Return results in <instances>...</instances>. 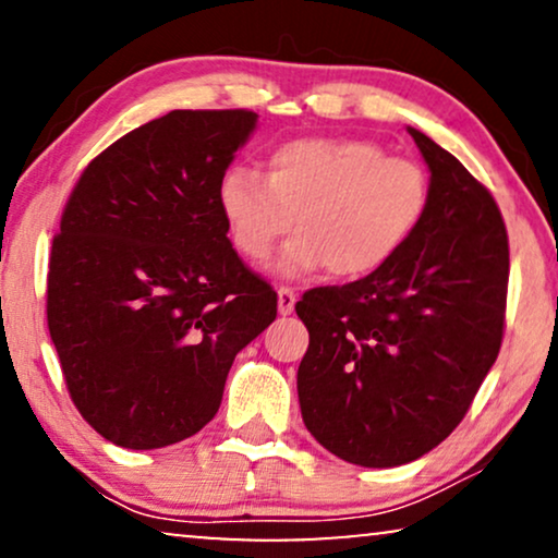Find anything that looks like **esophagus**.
I'll return each instance as SVG.
<instances>
[{
	"instance_id": "esophagus-1",
	"label": "esophagus",
	"mask_w": 558,
	"mask_h": 558,
	"mask_svg": "<svg viewBox=\"0 0 558 558\" xmlns=\"http://www.w3.org/2000/svg\"><path fill=\"white\" fill-rule=\"evenodd\" d=\"M296 294L292 287H279V315H292Z\"/></svg>"
}]
</instances>
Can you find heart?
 <instances>
[{
  "label": "heart",
  "mask_w": 558,
  "mask_h": 558,
  "mask_svg": "<svg viewBox=\"0 0 558 558\" xmlns=\"http://www.w3.org/2000/svg\"><path fill=\"white\" fill-rule=\"evenodd\" d=\"M220 210L235 248L264 264L294 228L279 258L287 277L330 269L361 279L407 246L429 203V174L416 159L386 155L368 140H289L266 159V174L231 170Z\"/></svg>",
  "instance_id": "b5f03b06"
}]
</instances>
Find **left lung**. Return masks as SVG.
<instances>
[{"instance_id":"1","label":"left lung","mask_w":558,"mask_h":558,"mask_svg":"<svg viewBox=\"0 0 558 558\" xmlns=\"http://www.w3.org/2000/svg\"><path fill=\"white\" fill-rule=\"evenodd\" d=\"M432 170L429 203L386 266L296 302L310 348L296 371L312 437L361 468L429 452L468 414L500 353L508 231L483 182L409 129Z\"/></svg>"}]
</instances>
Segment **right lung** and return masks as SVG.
<instances>
[{"label": "right lung", "instance_id": "add662e5", "mask_svg": "<svg viewBox=\"0 0 558 558\" xmlns=\"http://www.w3.org/2000/svg\"><path fill=\"white\" fill-rule=\"evenodd\" d=\"M248 109L170 111L88 162L50 248L48 330L65 388L104 439L159 449L216 416L233 357L277 292L228 239L220 182Z\"/></svg>", "mask_w": 558, "mask_h": 558}]
</instances>
